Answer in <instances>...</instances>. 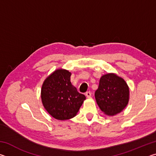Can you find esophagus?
Returning a JSON list of instances; mask_svg holds the SVG:
<instances>
[{
	"label": "esophagus",
	"instance_id": "esophagus-1",
	"mask_svg": "<svg viewBox=\"0 0 156 156\" xmlns=\"http://www.w3.org/2000/svg\"><path fill=\"white\" fill-rule=\"evenodd\" d=\"M85 95H86V96L87 97V98H90L91 96V93L90 91H87V92H86Z\"/></svg>",
	"mask_w": 156,
	"mask_h": 156
}]
</instances>
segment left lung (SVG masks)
Wrapping results in <instances>:
<instances>
[{"label":"left lung","instance_id":"obj_1","mask_svg":"<svg viewBox=\"0 0 156 156\" xmlns=\"http://www.w3.org/2000/svg\"><path fill=\"white\" fill-rule=\"evenodd\" d=\"M95 98L105 114L114 115L122 112L128 104L129 87L123 78L115 73H107L100 78Z\"/></svg>","mask_w":156,"mask_h":156}]
</instances>
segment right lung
<instances>
[{"mask_svg": "<svg viewBox=\"0 0 156 156\" xmlns=\"http://www.w3.org/2000/svg\"><path fill=\"white\" fill-rule=\"evenodd\" d=\"M71 75L69 71L59 69L49 75L42 86L41 100L44 109L57 120L74 117L86 98L71 83Z\"/></svg>", "mask_w": 156, "mask_h": 156, "instance_id": "right-lung-1", "label": "right lung"}]
</instances>
